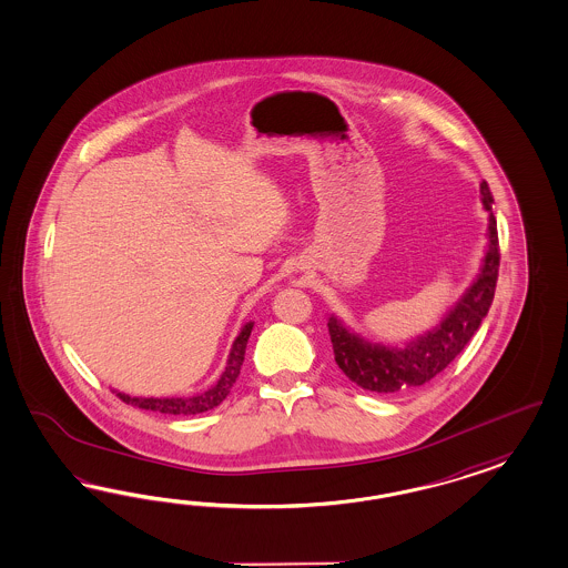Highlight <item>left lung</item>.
<instances>
[{
	"label": "left lung",
	"instance_id": "8db88e82",
	"mask_svg": "<svg viewBox=\"0 0 568 568\" xmlns=\"http://www.w3.org/2000/svg\"><path fill=\"white\" fill-rule=\"evenodd\" d=\"M479 194L488 213V242L484 258L469 287L446 310L440 323L397 345L369 341L335 314L328 316L335 362L343 374L364 390L388 395L428 383L463 352L486 318L494 300L500 254L496 216L491 213L494 199L486 182L479 184Z\"/></svg>",
	"mask_w": 568,
	"mask_h": 568
}]
</instances>
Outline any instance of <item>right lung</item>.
<instances>
[{
    "instance_id": "right-lung-1",
    "label": "right lung",
    "mask_w": 568,
    "mask_h": 568,
    "mask_svg": "<svg viewBox=\"0 0 568 568\" xmlns=\"http://www.w3.org/2000/svg\"><path fill=\"white\" fill-rule=\"evenodd\" d=\"M252 326H254V323H245L242 326V331L237 333V337L231 345L225 369L221 372L216 383L211 384L202 393L190 395V397H132V395H125V393L115 390V388H113V393L125 403L134 405V407L151 409V412H159V414L196 415L204 414L209 409H215L216 405H221L223 399L230 395L231 386L235 384L237 376H240V369L244 364L245 345H247V338L252 333Z\"/></svg>"
}]
</instances>
